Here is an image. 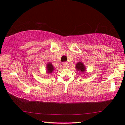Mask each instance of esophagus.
Returning <instances> with one entry per match:
<instances>
[{"mask_svg": "<svg viewBox=\"0 0 125 125\" xmlns=\"http://www.w3.org/2000/svg\"><path fill=\"white\" fill-rule=\"evenodd\" d=\"M63 66L65 68H67L69 67V64L67 62H64L63 63Z\"/></svg>", "mask_w": 125, "mask_h": 125, "instance_id": "1", "label": "esophagus"}]
</instances>
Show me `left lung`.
I'll list each match as a JSON object with an SVG mask.
<instances>
[{"label":"left lung","mask_w":125,"mask_h":125,"mask_svg":"<svg viewBox=\"0 0 125 125\" xmlns=\"http://www.w3.org/2000/svg\"><path fill=\"white\" fill-rule=\"evenodd\" d=\"M75 68L77 71H79L80 72H82V73H84V72L86 71L85 66L83 64V63H82V62H79L78 63H77V64H76Z\"/></svg>","instance_id":"8db88e82"}]
</instances>
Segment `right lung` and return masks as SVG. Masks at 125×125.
Masks as SVG:
<instances>
[{"instance_id": "1", "label": "right lung", "mask_w": 125, "mask_h": 125, "mask_svg": "<svg viewBox=\"0 0 125 125\" xmlns=\"http://www.w3.org/2000/svg\"><path fill=\"white\" fill-rule=\"evenodd\" d=\"M47 73L48 74L52 73V72L54 71V67L53 66V65L51 63H47Z\"/></svg>"}]
</instances>
